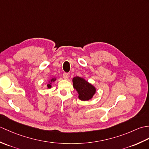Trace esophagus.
Wrapping results in <instances>:
<instances>
[{"instance_id": "34e87169", "label": "esophagus", "mask_w": 149, "mask_h": 149, "mask_svg": "<svg viewBox=\"0 0 149 149\" xmlns=\"http://www.w3.org/2000/svg\"><path fill=\"white\" fill-rule=\"evenodd\" d=\"M68 74H67V73H64V74H63V77L64 79H68Z\"/></svg>"}]
</instances>
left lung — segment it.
<instances>
[{"label":"left lung","instance_id":"obj_1","mask_svg":"<svg viewBox=\"0 0 149 149\" xmlns=\"http://www.w3.org/2000/svg\"><path fill=\"white\" fill-rule=\"evenodd\" d=\"M73 87L76 90L78 98L81 100L88 101L91 99L96 93V88L84 77L76 76L72 79Z\"/></svg>","mask_w":149,"mask_h":149}]
</instances>
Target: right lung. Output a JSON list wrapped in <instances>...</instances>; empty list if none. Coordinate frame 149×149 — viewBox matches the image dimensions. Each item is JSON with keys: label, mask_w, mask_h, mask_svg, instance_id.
<instances>
[{"label": "right lung", "mask_w": 149, "mask_h": 149, "mask_svg": "<svg viewBox=\"0 0 149 149\" xmlns=\"http://www.w3.org/2000/svg\"><path fill=\"white\" fill-rule=\"evenodd\" d=\"M56 79H57L56 77H52V79H50L48 82V84L47 85V89H50V88H52V83L56 81Z\"/></svg>", "instance_id": "obj_1"}]
</instances>
